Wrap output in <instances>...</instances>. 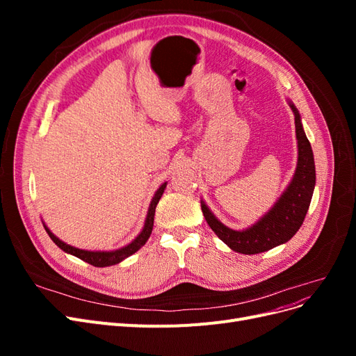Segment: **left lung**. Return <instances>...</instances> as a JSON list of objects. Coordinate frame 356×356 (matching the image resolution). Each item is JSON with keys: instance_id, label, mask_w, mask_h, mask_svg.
Here are the masks:
<instances>
[{"instance_id": "8db88e82", "label": "left lung", "mask_w": 356, "mask_h": 356, "mask_svg": "<svg viewBox=\"0 0 356 356\" xmlns=\"http://www.w3.org/2000/svg\"><path fill=\"white\" fill-rule=\"evenodd\" d=\"M289 106L296 115L298 161L293 181L284 191L281 199L275 203V207L252 227L236 232L221 224L213 217L207 204L202 202L203 217L212 232L236 252L246 255L260 254L285 243L298 232L306 218L315 188V160L309 139L301 126L300 114L293 104H289Z\"/></svg>"}]
</instances>
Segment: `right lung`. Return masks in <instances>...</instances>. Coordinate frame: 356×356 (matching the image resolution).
I'll list each match as a JSON object with an SVG mask.
<instances>
[{"label":"right lung","instance_id":"1","mask_svg":"<svg viewBox=\"0 0 356 356\" xmlns=\"http://www.w3.org/2000/svg\"><path fill=\"white\" fill-rule=\"evenodd\" d=\"M165 188H166V182H165V184H161V186L159 187V190L156 191V195H154L152 203H149L148 213H147V220H145V225H144V229H143L141 234H139L138 238H136L132 243H129L127 246L122 248V250L111 251V252H101V251L95 252V251L79 250V248H74V246H71V245H67L65 242L59 241V239L56 238V236L53 234V233L46 227V225H44V229H46L47 234L50 236V239H51L53 242H55V243L60 248L62 251H65V252H68V254H72V255H75V257H79L80 260H83V261H86V263H89V264H92V266H95V267H106V266L117 264V263L123 261L124 258H127L129 255L135 254V252L139 250V248L144 246L145 242L148 241L149 234H152V232H153L156 207H157V203H159L161 195H163Z\"/></svg>","mask_w":356,"mask_h":356}]
</instances>
